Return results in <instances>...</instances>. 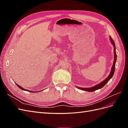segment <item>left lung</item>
Wrapping results in <instances>:
<instances>
[{"instance_id":"8db88e82","label":"left lung","mask_w":128,"mask_h":128,"mask_svg":"<svg viewBox=\"0 0 128 128\" xmlns=\"http://www.w3.org/2000/svg\"><path fill=\"white\" fill-rule=\"evenodd\" d=\"M110 42L114 46V61H113V66H112V68H111V70L110 72V74L108 75V76L107 77V78L104 80L102 82H100L99 84H96V86H92L91 88H80V87H77L76 86L77 88L80 89V90H82L84 91H88V92H93L94 91L96 90H99L100 88H103L105 85L107 83V82L109 81L112 77L113 76L114 73L115 72V64H116V59H117V55H116V48H115V42H114L113 39L111 38V37H110Z\"/></svg>"}]
</instances>
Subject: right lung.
Returning <instances> with one entry per match:
<instances>
[{"label":"right lung","mask_w":128,"mask_h":128,"mask_svg":"<svg viewBox=\"0 0 128 128\" xmlns=\"http://www.w3.org/2000/svg\"><path fill=\"white\" fill-rule=\"evenodd\" d=\"M16 86L20 88V89H21V90H24V91H28V92H35V91H30V90H26V89H24V88H22V87H21V86H18V84H17L16 83ZM38 91H37L36 92H37ZM38 92H40V91H38Z\"/></svg>","instance_id":"1"}]
</instances>
